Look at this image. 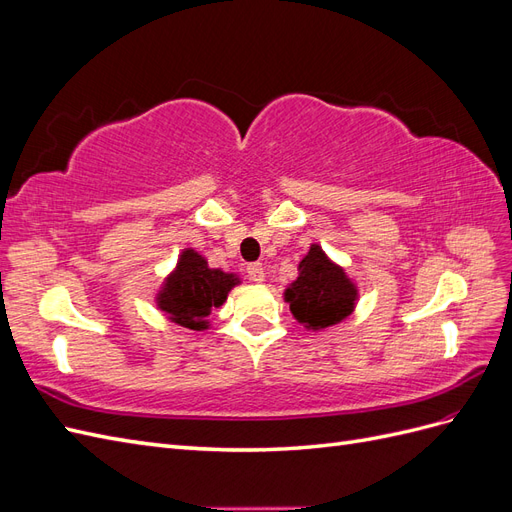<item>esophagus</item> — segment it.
<instances>
[{"mask_svg":"<svg viewBox=\"0 0 512 512\" xmlns=\"http://www.w3.org/2000/svg\"><path fill=\"white\" fill-rule=\"evenodd\" d=\"M247 277L256 284L265 282V267H262L260 262H252V265H247Z\"/></svg>","mask_w":512,"mask_h":512,"instance_id":"esophagus-1","label":"esophagus"}]
</instances>
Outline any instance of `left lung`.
Segmentation results:
<instances>
[{
  "mask_svg": "<svg viewBox=\"0 0 512 512\" xmlns=\"http://www.w3.org/2000/svg\"><path fill=\"white\" fill-rule=\"evenodd\" d=\"M299 275L284 290L290 314L307 331H324L352 316L359 286L318 243L299 262Z\"/></svg>",
  "mask_w": 512,
  "mask_h": 512,
  "instance_id": "obj_1",
  "label": "left lung"
}]
</instances>
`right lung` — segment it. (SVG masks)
I'll use <instances>...</instances> for the list:
<instances>
[{
	"label": "right lung",
	"mask_w": 512,
	"mask_h": 512,
	"mask_svg": "<svg viewBox=\"0 0 512 512\" xmlns=\"http://www.w3.org/2000/svg\"><path fill=\"white\" fill-rule=\"evenodd\" d=\"M239 284L237 273L213 269L203 254L194 247H185L153 299L166 320L190 331H207L213 309L222 307L228 292Z\"/></svg>",
	"instance_id": "obj_1"
}]
</instances>
